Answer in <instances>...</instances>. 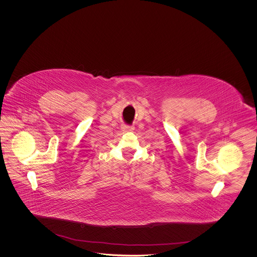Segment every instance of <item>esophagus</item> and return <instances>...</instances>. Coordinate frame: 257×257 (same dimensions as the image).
Listing matches in <instances>:
<instances>
[{
    "instance_id": "34e87169",
    "label": "esophagus",
    "mask_w": 257,
    "mask_h": 257,
    "mask_svg": "<svg viewBox=\"0 0 257 257\" xmlns=\"http://www.w3.org/2000/svg\"><path fill=\"white\" fill-rule=\"evenodd\" d=\"M122 129L123 131H125V132H131V131H133V130H134V127H132V126H125V125H123Z\"/></svg>"
}]
</instances>
